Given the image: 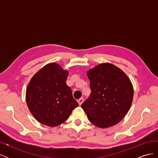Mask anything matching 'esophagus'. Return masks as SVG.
Returning <instances> with one entry per match:
<instances>
[{
  "label": "esophagus",
  "mask_w": 158,
  "mask_h": 158,
  "mask_svg": "<svg viewBox=\"0 0 158 158\" xmlns=\"http://www.w3.org/2000/svg\"><path fill=\"white\" fill-rule=\"evenodd\" d=\"M78 102L80 106H81V105H82V103L84 102V98H80V99L78 100Z\"/></svg>",
  "instance_id": "obj_1"
}]
</instances>
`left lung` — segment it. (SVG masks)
<instances>
[{
	"mask_svg": "<svg viewBox=\"0 0 158 158\" xmlns=\"http://www.w3.org/2000/svg\"><path fill=\"white\" fill-rule=\"evenodd\" d=\"M91 94L82 104L89 121L99 128L120 122L128 111L134 91L126 74L114 65L103 63L87 73Z\"/></svg>",
	"mask_w": 158,
	"mask_h": 158,
	"instance_id": "1",
	"label": "left lung"
}]
</instances>
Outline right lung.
<instances>
[{"label":"right lung","mask_w":158,"mask_h":158,"mask_svg":"<svg viewBox=\"0 0 158 158\" xmlns=\"http://www.w3.org/2000/svg\"><path fill=\"white\" fill-rule=\"evenodd\" d=\"M69 72L58 64L44 66L33 76L26 89V102L37 121L56 127L67 120L79 105L66 83Z\"/></svg>","instance_id":"right-lung-1"}]
</instances>
